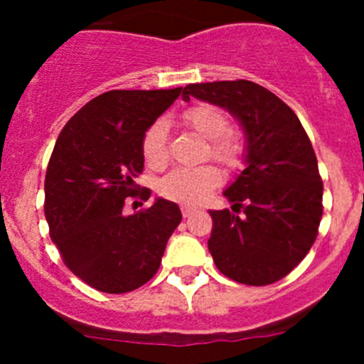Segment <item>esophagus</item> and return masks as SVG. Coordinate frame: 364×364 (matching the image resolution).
Returning a JSON list of instances; mask_svg holds the SVG:
<instances>
[{
  "label": "esophagus",
  "instance_id": "34e87169",
  "mask_svg": "<svg viewBox=\"0 0 364 364\" xmlns=\"http://www.w3.org/2000/svg\"><path fill=\"white\" fill-rule=\"evenodd\" d=\"M195 208H193V205H182V215H184V217H189V215H193L195 213Z\"/></svg>",
  "mask_w": 364,
  "mask_h": 364
}]
</instances>
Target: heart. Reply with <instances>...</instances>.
Masks as SVG:
<instances>
[{
  "instance_id": "1",
  "label": "heart",
  "mask_w": 364,
  "mask_h": 364,
  "mask_svg": "<svg viewBox=\"0 0 364 364\" xmlns=\"http://www.w3.org/2000/svg\"><path fill=\"white\" fill-rule=\"evenodd\" d=\"M182 124L208 140V151L211 159L224 166H237L242 154V144L233 133H230V118L222 109L210 104H198L182 112ZM142 154L147 166L160 169L167 164V122L154 120L142 136ZM222 175L211 164L198 167H176L167 173L159 184L162 197L182 204H198L217 189Z\"/></svg>"
}]
</instances>
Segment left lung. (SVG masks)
<instances>
[{"label": "left lung", "mask_w": 364, "mask_h": 364, "mask_svg": "<svg viewBox=\"0 0 364 364\" xmlns=\"http://www.w3.org/2000/svg\"><path fill=\"white\" fill-rule=\"evenodd\" d=\"M189 96L228 109L247 140L246 169L224 191L233 211H210L215 264L240 284L281 281L310 252L323 217V180L310 138L297 114L259 83H191L182 91Z\"/></svg>", "instance_id": "left-lung-1"}]
</instances>
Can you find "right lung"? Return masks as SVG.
<instances>
[{"label":"right lung","instance_id":"right-lung-1","mask_svg":"<svg viewBox=\"0 0 364 364\" xmlns=\"http://www.w3.org/2000/svg\"><path fill=\"white\" fill-rule=\"evenodd\" d=\"M182 87L109 91L65 124L45 175V218L67 268L104 294H127L159 272L182 220L175 202L124 215L127 197L149 198L134 178L144 171L142 136Z\"/></svg>","mask_w":364,"mask_h":364}]
</instances>
